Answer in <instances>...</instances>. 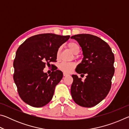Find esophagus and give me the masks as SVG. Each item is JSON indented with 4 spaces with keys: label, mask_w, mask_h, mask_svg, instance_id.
Returning <instances> with one entry per match:
<instances>
[{
    "label": "esophagus",
    "mask_w": 129,
    "mask_h": 129,
    "mask_svg": "<svg viewBox=\"0 0 129 129\" xmlns=\"http://www.w3.org/2000/svg\"><path fill=\"white\" fill-rule=\"evenodd\" d=\"M63 75H64V76H67L68 75H69V74H68V73H65V72H64V73H63Z\"/></svg>",
    "instance_id": "obj_1"
}]
</instances>
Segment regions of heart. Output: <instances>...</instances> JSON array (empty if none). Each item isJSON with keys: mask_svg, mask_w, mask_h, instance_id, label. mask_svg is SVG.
I'll return each mask as SVG.
<instances>
[{"mask_svg": "<svg viewBox=\"0 0 129 129\" xmlns=\"http://www.w3.org/2000/svg\"><path fill=\"white\" fill-rule=\"evenodd\" d=\"M67 47L74 54H77L79 53L80 48L79 45L77 43L74 42V41H71L67 44ZM61 52V48H58L57 51L56 52V58L58 59L60 57ZM75 64L73 62H61L58 65V68L61 71L64 72L69 73L73 71L75 68Z\"/></svg>", "mask_w": 129, "mask_h": 129, "instance_id": "heart-1", "label": "heart"}]
</instances>
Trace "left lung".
I'll return each instance as SVG.
<instances>
[{"label": "left lung", "mask_w": 129, "mask_h": 129, "mask_svg": "<svg viewBox=\"0 0 129 129\" xmlns=\"http://www.w3.org/2000/svg\"><path fill=\"white\" fill-rule=\"evenodd\" d=\"M81 47L84 58L76 68L78 74L86 75L84 81L73 75L71 94L78 105L94 106L108 94L114 73V56L109 45L99 37L78 34L71 37Z\"/></svg>", "instance_id": "8db88e82"}]
</instances>
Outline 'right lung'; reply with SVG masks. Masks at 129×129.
I'll return each instance as SVG.
<instances>
[{
	"instance_id": "right-lung-1",
	"label": "right lung",
	"mask_w": 129,
	"mask_h": 129,
	"mask_svg": "<svg viewBox=\"0 0 129 129\" xmlns=\"http://www.w3.org/2000/svg\"><path fill=\"white\" fill-rule=\"evenodd\" d=\"M69 38L39 34L27 39L18 48L14 61V80L19 96L26 104L40 108L51 101L63 73L56 66L49 75L43 69L50 62H56L57 51Z\"/></svg>"
}]
</instances>
